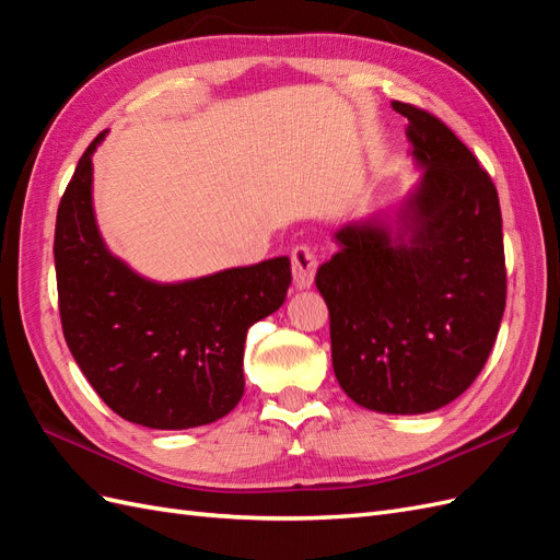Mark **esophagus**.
<instances>
[{
	"label": "esophagus",
	"instance_id": "obj_1",
	"mask_svg": "<svg viewBox=\"0 0 560 560\" xmlns=\"http://www.w3.org/2000/svg\"><path fill=\"white\" fill-rule=\"evenodd\" d=\"M291 271L298 289H310L317 275V255L305 243H300L291 250Z\"/></svg>",
	"mask_w": 560,
	"mask_h": 560
}]
</instances>
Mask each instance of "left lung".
I'll use <instances>...</instances> for the list:
<instances>
[{
  "mask_svg": "<svg viewBox=\"0 0 560 560\" xmlns=\"http://www.w3.org/2000/svg\"><path fill=\"white\" fill-rule=\"evenodd\" d=\"M423 167L390 226L336 232L317 269L331 319V360L346 395L383 413H428L478 378L506 307L499 196L447 125L393 102Z\"/></svg>",
  "mask_w": 560,
  "mask_h": 560,
  "instance_id": "left-lung-1",
  "label": "left lung"
}]
</instances>
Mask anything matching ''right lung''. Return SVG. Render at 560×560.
I'll return each instance as SVG.
<instances>
[{"instance_id":"right-lung-1","label":"right lung","mask_w":560,"mask_h":560,"mask_svg":"<svg viewBox=\"0 0 560 560\" xmlns=\"http://www.w3.org/2000/svg\"><path fill=\"white\" fill-rule=\"evenodd\" d=\"M82 153L56 214L54 262L61 326L84 378L122 417L184 430L226 417L243 397L248 328L277 312L291 285L289 257L182 283L139 277L98 234L92 153Z\"/></svg>"}]
</instances>
